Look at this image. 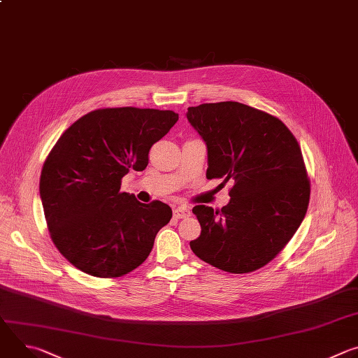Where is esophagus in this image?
I'll use <instances>...</instances> for the list:
<instances>
[{
  "instance_id": "obj_1",
  "label": "esophagus",
  "mask_w": 358,
  "mask_h": 358,
  "mask_svg": "<svg viewBox=\"0 0 358 358\" xmlns=\"http://www.w3.org/2000/svg\"><path fill=\"white\" fill-rule=\"evenodd\" d=\"M174 217L177 218V220H182V218H188L189 215H191V213H189V210L187 208V207H177V208H174Z\"/></svg>"
}]
</instances>
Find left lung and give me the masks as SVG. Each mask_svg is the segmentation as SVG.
<instances>
[{
  "label": "left lung",
  "instance_id": "8db88e82",
  "mask_svg": "<svg viewBox=\"0 0 358 358\" xmlns=\"http://www.w3.org/2000/svg\"><path fill=\"white\" fill-rule=\"evenodd\" d=\"M187 119L206 141L207 178L234 182L221 211L192 208L201 235L189 246L221 271H257L286 246L308 211L310 182L299 143L279 119L238 101L188 108Z\"/></svg>",
  "mask_w": 358,
  "mask_h": 358
}]
</instances>
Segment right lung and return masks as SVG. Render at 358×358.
<instances>
[{
  "instance_id": "add662e5",
  "label": "right lung",
  "mask_w": 358,
  "mask_h": 358,
  "mask_svg": "<svg viewBox=\"0 0 358 358\" xmlns=\"http://www.w3.org/2000/svg\"><path fill=\"white\" fill-rule=\"evenodd\" d=\"M177 120L173 110L99 109L76 120L50 150L41 201L50 238L75 268L119 278L147 259L173 211L162 201L141 203L122 192V178L147 167L151 145Z\"/></svg>"
}]
</instances>
